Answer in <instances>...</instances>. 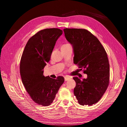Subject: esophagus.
Instances as JSON below:
<instances>
[{
	"mask_svg": "<svg viewBox=\"0 0 127 127\" xmlns=\"http://www.w3.org/2000/svg\"><path fill=\"white\" fill-rule=\"evenodd\" d=\"M71 79V77H65V81H68L69 79Z\"/></svg>",
	"mask_w": 127,
	"mask_h": 127,
	"instance_id": "1",
	"label": "esophagus"
}]
</instances>
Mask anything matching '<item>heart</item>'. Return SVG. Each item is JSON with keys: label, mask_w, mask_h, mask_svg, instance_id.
<instances>
[{"label": "heart", "mask_w": 127, "mask_h": 127, "mask_svg": "<svg viewBox=\"0 0 127 127\" xmlns=\"http://www.w3.org/2000/svg\"><path fill=\"white\" fill-rule=\"evenodd\" d=\"M68 45V44H65V45H63V46H64V45Z\"/></svg>", "instance_id": "obj_1"}]
</instances>
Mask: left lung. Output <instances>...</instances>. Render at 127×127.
<instances>
[{"label":"left lung","instance_id":"left-lung-1","mask_svg":"<svg viewBox=\"0 0 127 127\" xmlns=\"http://www.w3.org/2000/svg\"><path fill=\"white\" fill-rule=\"evenodd\" d=\"M65 38L74 52V63L79 65L87 78L81 80L74 77L76 87L74 94L82 105H92L99 101L109 83L110 65L104 47L95 36L88 31L65 28Z\"/></svg>","mask_w":127,"mask_h":127}]
</instances>
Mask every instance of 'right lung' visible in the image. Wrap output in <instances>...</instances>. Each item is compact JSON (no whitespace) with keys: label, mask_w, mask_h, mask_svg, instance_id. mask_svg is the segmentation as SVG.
I'll return each mask as SVG.
<instances>
[{"label":"right lung","mask_w":127,"mask_h":127,"mask_svg":"<svg viewBox=\"0 0 127 127\" xmlns=\"http://www.w3.org/2000/svg\"><path fill=\"white\" fill-rule=\"evenodd\" d=\"M62 33V30L55 28L37 32L28 40L20 60V73L24 87L32 99L43 106L52 103L64 82L63 76L54 79L43 75V69Z\"/></svg>","instance_id":"1"}]
</instances>
